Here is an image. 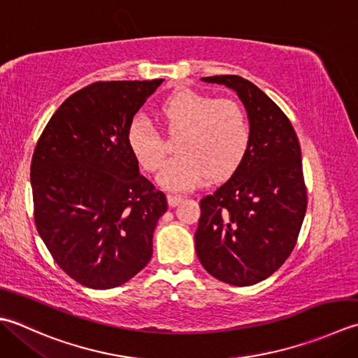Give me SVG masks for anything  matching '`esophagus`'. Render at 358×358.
<instances>
[{
  "label": "esophagus",
  "mask_w": 358,
  "mask_h": 358,
  "mask_svg": "<svg viewBox=\"0 0 358 358\" xmlns=\"http://www.w3.org/2000/svg\"><path fill=\"white\" fill-rule=\"evenodd\" d=\"M182 196H179V194H169L166 196V201H169V206L170 207H176V206H179V203L182 202Z\"/></svg>",
  "instance_id": "34e87169"
}]
</instances>
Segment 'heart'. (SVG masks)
I'll use <instances>...</instances> for the list:
<instances>
[{"mask_svg": "<svg viewBox=\"0 0 358 358\" xmlns=\"http://www.w3.org/2000/svg\"><path fill=\"white\" fill-rule=\"evenodd\" d=\"M159 115L169 131L182 133L176 143L179 155L166 160L157 174V184L170 192H192L208 174L229 176L249 151L250 122L244 108L231 99L179 90L159 105ZM127 145L143 170L155 171L162 164V137L142 115L129 120Z\"/></svg>", "mask_w": 358, "mask_h": 358, "instance_id": "heart-1", "label": "heart"}]
</instances>
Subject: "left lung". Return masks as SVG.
<instances>
[{
    "instance_id": "1",
    "label": "left lung",
    "mask_w": 358,
    "mask_h": 358,
    "mask_svg": "<svg viewBox=\"0 0 358 358\" xmlns=\"http://www.w3.org/2000/svg\"><path fill=\"white\" fill-rule=\"evenodd\" d=\"M202 82L235 91L250 122V147L227 182L201 199L194 233L203 268L231 286H252L289 258L308 207L301 150L280 106L239 76Z\"/></svg>"
}]
</instances>
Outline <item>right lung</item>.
<instances>
[{
  "instance_id": "obj_1",
  "label": "right lung",
  "mask_w": 358,
  "mask_h": 358,
  "mask_svg": "<svg viewBox=\"0 0 358 358\" xmlns=\"http://www.w3.org/2000/svg\"><path fill=\"white\" fill-rule=\"evenodd\" d=\"M164 78L99 82L63 101L40 136L31 185L36 230L55 262L90 289H113L148 264L169 203L138 173L127 128Z\"/></svg>"
}]
</instances>
